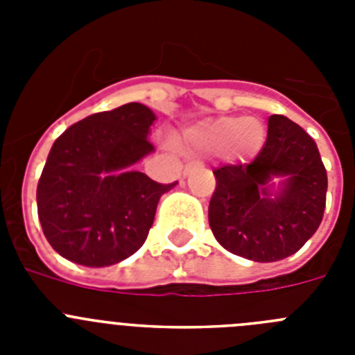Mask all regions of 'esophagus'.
Instances as JSON below:
<instances>
[{
	"mask_svg": "<svg viewBox=\"0 0 355 355\" xmlns=\"http://www.w3.org/2000/svg\"><path fill=\"white\" fill-rule=\"evenodd\" d=\"M192 168H193V163H187V165H184V168H183V175H184V178H187L188 172L192 171Z\"/></svg>",
	"mask_w": 355,
	"mask_h": 355,
	"instance_id": "esophagus-1",
	"label": "esophagus"
}]
</instances>
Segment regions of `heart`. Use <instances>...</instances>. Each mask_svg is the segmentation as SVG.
Here are the masks:
<instances>
[{"label": "heart", "mask_w": 355, "mask_h": 355, "mask_svg": "<svg viewBox=\"0 0 355 355\" xmlns=\"http://www.w3.org/2000/svg\"><path fill=\"white\" fill-rule=\"evenodd\" d=\"M265 139V126L258 119L218 117L184 131V147L206 153L227 149L234 158H249L261 149Z\"/></svg>", "instance_id": "obj_1"}]
</instances>
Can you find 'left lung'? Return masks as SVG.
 Returning <instances> with one entry per match:
<instances>
[{"label": "left lung", "mask_w": 355, "mask_h": 355, "mask_svg": "<svg viewBox=\"0 0 355 355\" xmlns=\"http://www.w3.org/2000/svg\"><path fill=\"white\" fill-rule=\"evenodd\" d=\"M213 174L209 227L224 249L241 258L259 263L288 258L324 218L327 172L318 147L284 115L268 119L266 142L252 163L225 165Z\"/></svg>", "instance_id": "8db88e82"}]
</instances>
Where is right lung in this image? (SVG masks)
Returning a JSON list of instances; mask_svg holds the SVG:
<instances>
[{
    "label": "right lung",
    "mask_w": 355,
    "mask_h": 355,
    "mask_svg": "<svg viewBox=\"0 0 355 355\" xmlns=\"http://www.w3.org/2000/svg\"><path fill=\"white\" fill-rule=\"evenodd\" d=\"M155 112L128 103L89 115L55 140L37 187L44 236L62 258L83 266H110L144 245L159 184L135 165L155 147L147 140Z\"/></svg>",
    "instance_id": "add662e5"
}]
</instances>
